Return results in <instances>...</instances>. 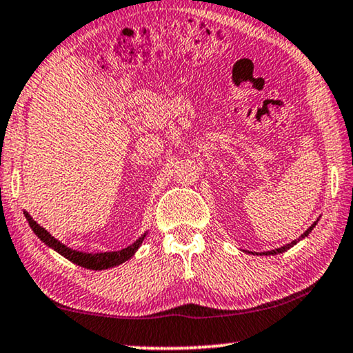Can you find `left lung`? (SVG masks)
<instances>
[{
	"label": "left lung",
	"mask_w": 353,
	"mask_h": 353,
	"mask_svg": "<svg viewBox=\"0 0 353 353\" xmlns=\"http://www.w3.org/2000/svg\"><path fill=\"white\" fill-rule=\"evenodd\" d=\"M318 221H319V218H318L316 221H314V223H313L312 225H310V228L307 229V231H305V232L302 234V236H300V237L297 239V241H292V242H290V243H288V245H284V247L274 248V250H270V252H261V253H256V255H278V253L288 252V250H289V248H292L294 245H297V243H299L300 241H303V239H305V237H308V234L313 231V228H314V225H316V224H318ZM252 253H253V252H252Z\"/></svg>",
	"instance_id": "1"
}]
</instances>
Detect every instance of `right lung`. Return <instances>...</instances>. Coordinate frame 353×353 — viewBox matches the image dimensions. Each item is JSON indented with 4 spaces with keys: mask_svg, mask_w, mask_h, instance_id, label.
Listing matches in <instances>:
<instances>
[{
    "mask_svg": "<svg viewBox=\"0 0 353 353\" xmlns=\"http://www.w3.org/2000/svg\"><path fill=\"white\" fill-rule=\"evenodd\" d=\"M23 214H26L27 223H29L32 231L35 232V236L39 237L46 247L53 248L54 252H58L59 255L68 258L69 261H72V263H75V265H79L82 268H87V270L100 271V270H108V268L122 265V263L130 260V258L135 255V252L139 250V247L142 245L145 237H147V232H145L142 237H139L137 241L132 243V245L122 248V250H117V252H100V253L79 252V250H74V248H70L68 245H64L63 242H59L58 239L51 236V234L46 231L45 228H41V225L37 223V221L32 218V216L27 213V211H23Z\"/></svg>",
    "mask_w": 353,
    "mask_h": 353,
    "instance_id": "right-lung-1",
    "label": "right lung"
}]
</instances>
